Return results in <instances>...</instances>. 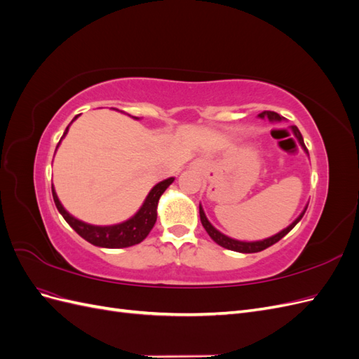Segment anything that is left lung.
Segmentation results:
<instances>
[{
  "label": "left lung",
  "mask_w": 359,
  "mask_h": 359,
  "mask_svg": "<svg viewBox=\"0 0 359 359\" xmlns=\"http://www.w3.org/2000/svg\"><path fill=\"white\" fill-rule=\"evenodd\" d=\"M259 116H260V118H265V116H266L268 119H271V121H281V118H283V116L278 115L277 112H273V111H264L262 114H259ZM292 128H293V133H295V136L298 137L299 144L304 147V149L307 151L306 145H304V139H302V136H301V132L298 130V127L293 126ZM307 153H309V151H307ZM306 210H307V208H306ZM306 210H304L302 214L298 217V219H297L295 222H293L290 226H287L285 231H281L280 233H277V235H274V236H271V238H266V240H264V241H256V243H243V241L232 240V238L220 233L208 220H206V217H205V212H203V210H202V206H199V214H201V222H202V226L205 227V231L208 232V235L212 238V240H214L217 244L224 247V248H227V250H233V252H240V253H257V252H262V250H265V248L271 247L273 244L278 243V241L281 240V238H283L285 235H287V233L293 229V227H295V224L302 219V215H304V212H306Z\"/></svg>",
  "instance_id": "8db88e82"
}]
</instances>
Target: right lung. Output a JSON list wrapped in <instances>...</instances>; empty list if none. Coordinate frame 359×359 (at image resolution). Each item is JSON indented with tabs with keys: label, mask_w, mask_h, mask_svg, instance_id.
Returning a JSON list of instances; mask_svg holds the SVG:
<instances>
[{
	"label": "right lung",
	"mask_w": 359,
	"mask_h": 359,
	"mask_svg": "<svg viewBox=\"0 0 359 359\" xmlns=\"http://www.w3.org/2000/svg\"><path fill=\"white\" fill-rule=\"evenodd\" d=\"M76 118L78 116H74V119ZM67 130H69V127L66 128V132H64L62 136H66ZM173 180L175 178H168L165 181L158 182L157 186H154L153 190L149 191L144 205L140 206V210L132 217V219L124 222V223L114 224V226H93V224L83 223L78 219H74L73 215H70L66 210L62 208V205L58 201V196H57L55 190H53V187H52V196H53V202H55L58 211L64 217V220H66L73 227L74 232L79 233L83 240H86L97 247L124 248V247H130V245H135V244H139L140 241H144L147 235L149 233V231L153 229V226L157 220L158 199L163 194V191H165L173 182Z\"/></svg>",
	"instance_id": "1"
}]
</instances>
